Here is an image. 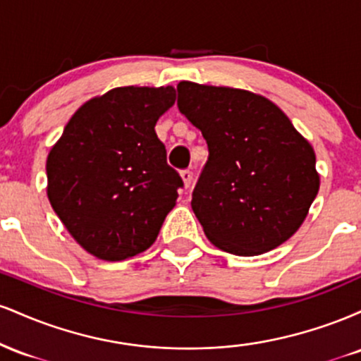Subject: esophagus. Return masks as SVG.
<instances>
[{"label": "esophagus", "instance_id": "obj_1", "mask_svg": "<svg viewBox=\"0 0 361 361\" xmlns=\"http://www.w3.org/2000/svg\"><path fill=\"white\" fill-rule=\"evenodd\" d=\"M181 180H183V185L185 188H190V185H192L193 181V171H190V169H183V171L180 173Z\"/></svg>", "mask_w": 361, "mask_h": 361}]
</instances>
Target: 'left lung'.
<instances>
[{
  "mask_svg": "<svg viewBox=\"0 0 361 361\" xmlns=\"http://www.w3.org/2000/svg\"><path fill=\"white\" fill-rule=\"evenodd\" d=\"M178 109L209 146L192 195L209 241L256 256L292 238L319 192V173L316 152L287 115L251 91L192 81L178 85Z\"/></svg>",
  "mask_w": 361,
  "mask_h": 361,
  "instance_id": "obj_1",
  "label": "left lung"
}]
</instances>
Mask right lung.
I'll return each instance as SVG.
<instances>
[{"instance_id":"right-lung-1","label":"right lung","mask_w":361,"mask_h":361,"mask_svg":"<svg viewBox=\"0 0 361 361\" xmlns=\"http://www.w3.org/2000/svg\"><path fill=\"white\" fill-rule=\"evenodd\" d=\"M173 86H122L91 98L47 156V197L82 250L122 261L152 246L176 205L180 175L168 166L156 122L175 105Z\"/></svg>"}]
</instances>
